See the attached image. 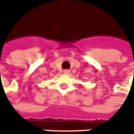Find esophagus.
Here are the masks:
<instances>
[{"instance_id": "1", "label": "esophagus", "mask_w": 134, "mask_h": 134, "mask_svg": "<svg viewBox=\"0 0 134 134\" xmlns=\"http://www.w3.org/2000/svg\"><path fill=\"white\" fill-rule=\"evenodd\" d=\"M70 72H71V71H70L69 70H64V71H63V73H64L65 75H69Z\"/></svg>"}]
</instances>
